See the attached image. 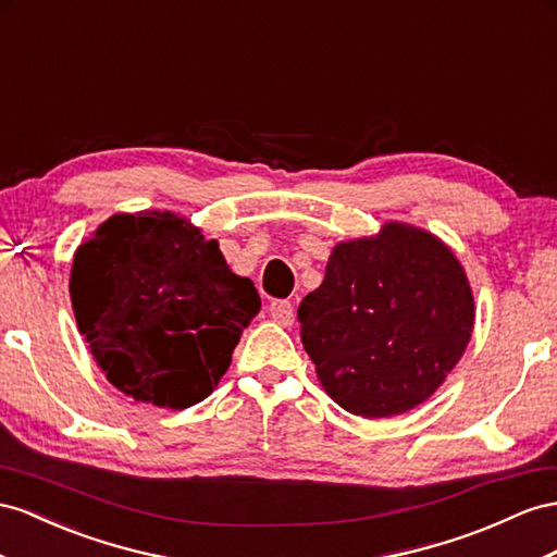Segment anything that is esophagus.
I'll use <instances>...</instances> for the list:
<instances>
[{
    "instance_id": "esophagus-1",
    "label": "esophagus",
    "mask_w": 557,
    "mask_h": 557,
    "mask_svg": "<svg viewBox=\"0 0 557 557\" xmlns=\"http://www.w3.org/2000/svg\"><path fill=\"white\" fill-rule=\"evenodd\" d=\"M270 318L280 326H292L294 324V306L289 301H273L268 308Z\"/></svg>"
}]
</instances>
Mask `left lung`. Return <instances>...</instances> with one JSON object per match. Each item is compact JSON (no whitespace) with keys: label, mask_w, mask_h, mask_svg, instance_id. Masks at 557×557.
I'll list each match as a JSON object with an SVG mask.
<instances>
[{"label":"left lung","mask_w":557,"mask_h":557,"mask_svg":"<svg viewBox=\"0 0 557 557\" xmlns=\"http://www.w3.org/2000/svg\"><path fill=\"white\" fill-rule=\"evenodd\" d=\"M298 322L326 395L355 417L386 419L445 383L473 334L475 298L445 242L388 221L338 242Z\"/></svg>","instance_id":"1"}]
</instances>
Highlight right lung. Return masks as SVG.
Instances as JSON below:
<instances>
[{"instance_id": "obj_1", "label": "right lung", "mask_w": 557, "mask_h": 557, "mask_svg": "<svg viewBox=\"0 0 557 557\" xmlns=\"http://www.w3.org/2000/svg\"><path fill=\"white\" fill-rule=\"evenodd\" d=\"M70 301L112 386L178 411L219 386L261 308L219 242L174 211L115 213L98 225L75 251Z\"/></svg>"}]
</instances>
